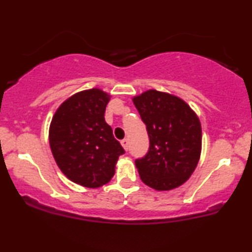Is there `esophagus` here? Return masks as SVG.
I'll return each mask as SVG.
<instances>
[{
    "label": "esophagus",
    "instance_id": "34e87169",
    "mask_svg": "<svg viewBox=\"0 0 252 252\" xmlns=\"http://www.w3.org/2000/svg\"><path fill=\"white\" fill-rule=\"evenodd\" d=\"M121 144H122L124 149L128 150V148H129V140H128V138H123V140L121 141Z\"/></svg>",
    "mask_w": 252,
    "mask_h": 252
}]
</instances>
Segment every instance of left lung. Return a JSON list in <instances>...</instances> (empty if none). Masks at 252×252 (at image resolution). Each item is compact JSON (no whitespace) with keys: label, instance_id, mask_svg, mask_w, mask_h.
<instances>
[{"label":"left lung","instance_id":"8db88e82","mask_svg":"<svg viewBox=\"0 0 252 252\" xmlns=\"http://www.w3.org/2000/svg\"><path fill=\"white\" fill-rule=\"evenodd\" d=\"M132 100L149 136L148 152L135 160L141 180L158 190L179 187L200 158L199 118L180 98L156 90Z\"/></svg>","mask_w":252,"mask_h":252}]
</instances>
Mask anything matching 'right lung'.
<instances>
[{
	"mask_svg": "<svg viewBox=\"0 0 252 252\" xmlns=\"http://www.w3.org/2000/svg\"><path fill=\"white\" fill-rule=\"evenodd\" d=\"M110 96L99 89L78 92L52 118L50 146L54 160L70 180L89 189L108 184L124 149L105 122Z\"/></svg>",
	"mask_w": 252,
	"mask_h": 252,
	"instance_id": "1",
	"label": "right lung"
}]
</instances>
